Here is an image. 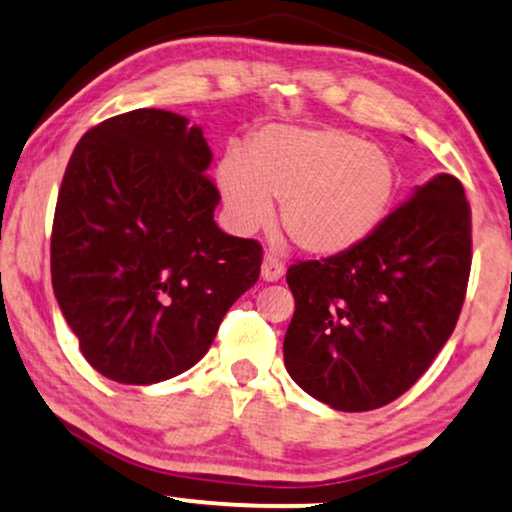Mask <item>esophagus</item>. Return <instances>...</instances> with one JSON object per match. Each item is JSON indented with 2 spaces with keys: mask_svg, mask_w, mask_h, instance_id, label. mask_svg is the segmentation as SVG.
I'll list each match as a JSON object with an SVG mask.
<instances>
[{
  "mask_svg": "<svg viewBox=\"0 0 512 512\" xmlns=\"http://www.w3.org/2000/svg\"><path fill=\"white\" fill-rule=\"evenodd\" d=\"M283 274H286V264L278 260L276 255H267L262 262V278L264 281H278Z\"/></svg>",
  "mask_w": 512,
  "mask_h": 512,
  "instance_id": "1",
  "label": "esophagus"
}]
</instances>
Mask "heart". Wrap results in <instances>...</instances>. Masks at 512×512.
<instances>
[{"mask_svg":"<svg viewBox=\"0 0 512 512\" xmlns=\"http://www.w3.org/2000/svg\"><path fill=\"white\" fill-rule=\"evenodd\" d=\"M219 191L241 229L271 219L309 255H340L383 222L397 191V170L383 148L342 129L267 127L245 158L229 155L217 172Z\"/></svg>","mask_w":512,"mask_h":512,"instance_id":"b5f03b06","label":"heart"}]
</instances>
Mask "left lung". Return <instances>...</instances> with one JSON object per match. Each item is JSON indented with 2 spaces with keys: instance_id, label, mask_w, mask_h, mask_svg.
Returning a JSON list of instances; mask_svg holds the SVG:
<instances>
[{
  "instance_id": "1",
  "label": "left lung",
  "mask_w": 512,
  "mask_h": 512,
  "mask_svg": "<svg viewBox=\"0 0 512 512\" xmlns=\"http://www.w3.org/2000/svg\"><path fill=\"white\" fill-rule=\"evenodd\" d=\"M472 264L463 184L437 174L354 248L288 269L290 378L335 411H373L428 371L454 333Z\"/></svg>"
}]
</instances>
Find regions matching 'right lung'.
<instances>
[{"mask_svg":"<svg viewBox=\"0 0 512 512\" xmlns=\"http://www.w3.org/2000/svg\"><path fill=\"white\" fill-rule=\"evenodd\" d=\"M212 151L184 115L139 108L77 141L51 229V286L80 352L122 385L205 357L262 267V245L215 224Z\"/></svg>","mask_w":512,"mask_h":512,"instance_id":"obj_1","label":"right lung"}]
</instances>
